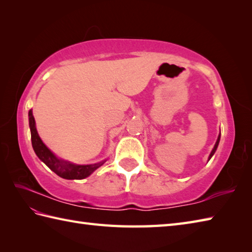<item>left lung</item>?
<instances>
[{
	"label": "left lung",
	"instance_id": "left-lung-1",
	"mask_svg": "<svg viewBox=\"0 0 252 252\" xmlns=\"http://www.w3.org/2000/svg\"><path fill=\"white\" fill-rule=\"evenodd\" d=\"M220 137H221V134L219 135V137H218V140H217V142H216V145H215V147H213V149H212V152H211V154L209 155V159L208 160H210L211 159V157L213 156V155H215V153H216V151H217V148H218V146H219V142H220Z\"/></svg>",
	"mask_w": 252,
	"mask_h": 252
}]
</instances>
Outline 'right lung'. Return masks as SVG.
<instances>
[{"mask_svg":"<svg viewBox=\"0 0 252 252\" xmlns=\"http://www.w3.org/2000/svg\"><path fill=\"white\" fill-rule=\"evenodd\" d=\"M29 126L31 131V143L35 155L41 161H43L53 172H55L58 176L66 180H82L88 178L92 174L96 169L105 163L106 160L103 161L93 163V164H74L69 161H65L57 158L45 144L42 142L39 134H37L35 127V120L32 115V110H29Z\"/></svg>","mask_w":252,"mask_h":252,"instance_id":"add662e5","label":"right lung"}]
</instances>
